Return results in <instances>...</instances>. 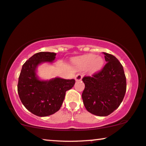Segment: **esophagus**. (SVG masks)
Wrapping results in <instances>:
<instances>
[{"label":"esophagus","instance_id":"esophagus-1","mask_svg":"<svg viewBox=\"0 0 146 146\" xmlns=\"http://www.w3.org/2000/svg\"><path fill=\"white\" fill-rule=\"evenodd\" d=\"M82 79V76L80 74H76V75L75 76L76 81L80 82V81H81Z\"/></svg>","mask_w":146,"mask_h":146}]
</instances>
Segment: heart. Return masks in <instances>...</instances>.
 Instances as JSON below:
<instances>
[{
  "instance_id": "heart-1",
  "label": "heart",
  "mask_w": 146,
  "mask_h": 146,
  "mask_svg": "<svg viewBox=\"0 0 146 146\" xmlns=\"http://www.w3.org/2000/svg\"><path fill=\"white\" fill-rule=\"evenodd\" d=\"M75 63L80 69L85 70L88 68L90 72H95L101 69L104 60L101 56L90 54L78 57L76 59Z\"/></svg>"
}]
</instances>
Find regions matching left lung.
<instances>
[{
  "instance_id": "obj_1",
  "label": "left lung",
  "mask_w": 146,
  "mask_h": 146,
  "mask_svg": "<svg viewBox=\"0 0 146 146\" xmlns=\"http://www.w3.org/2000/svg\"><path fill=\"white\" fill-rule=\"evenodd\" d=\"M107 63L92 76H84L82 97L88 112L105 117L115 111L123 100L126 80L123 66L113 54L103 52Z\"/></svg>"
}]
</instances>
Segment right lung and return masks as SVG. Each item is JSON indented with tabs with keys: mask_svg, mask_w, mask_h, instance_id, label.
Listing matches in <instances>:
<instances>
[{
	"mask_svg": "<svg viewBox=\"0 0 146 146\" xmlns=\"http://www.w3.org/2000/svg\"><path fill=\"white\" fill-rule=\"evenodd\" d=\"M56 53L39 52L23 64L18 78V93L24 107L38 117H47L57 112L62 106L66 92L73 87L75 80L56 78L41 81L36 68L44 62H52Z\"/></svg>",
	"mask_w": 146,
	"mask_h": 146,
	"instance_id": "1",
	"label": "right lung"
}]
</instances>
